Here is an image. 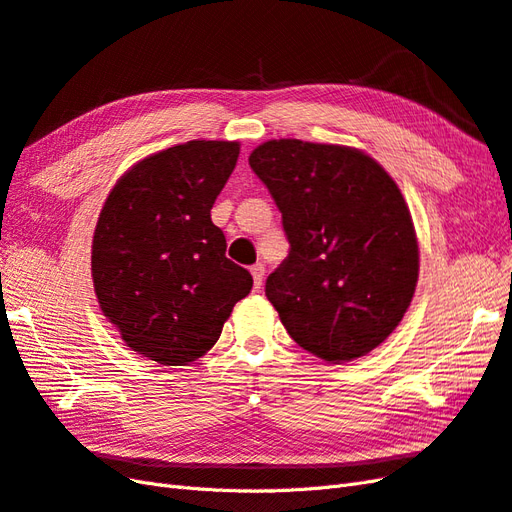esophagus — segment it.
Instances as JSON below:
<instances>
[{"instance_id":"34e87169","label":"esophagus","mask_w":512,"mask_h":512,"mask_svg":"<svg viewBox=\"0 0 512 512\" xmlns=\"http://www.w3.org/2000/svg\"><path fill=\"white\" fill-rule=\"evenodd\" d=\"M264 266L261 264H255L253 268H251V274H253V283H255V289H259L261 287V283H264Z\"/></svg>"}]
</instances>
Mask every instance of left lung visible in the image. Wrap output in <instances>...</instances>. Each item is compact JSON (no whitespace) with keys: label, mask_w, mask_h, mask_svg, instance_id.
I'll return each instance as SVG.
<instances>
[{"label":"left lung","mask_w":512,"mask_h":512,"mask_svg":"<svg viewBox=\"0 0 512 512\" xmlns=\"http://www.w3.org/2000/svg\"><path fill=\"white\" fill-rule=\"evenodd\" d=\"M248 165L283 214L289 255L266 296L289 337L341 364L382 345L410 309L418 238L388 171L347 145L272 139Z\"/></svg>","instance_id":"left-lung-1"}]
</instances>
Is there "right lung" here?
<instances>
[{"instance_id": "obj_1", "label": "right lung", "mask_w": 512, "mask_h": 512, "mask_svg": "<svg viewBox=\"0 0 512 512\" xmlns=\"http://www.w3.org/2000/svg\"><path fill=\"white\" fill-rule=\"evenodd\" d=\"M238 141H186L145 156L115 182L92 240L100 311L133 352L184 367L214 347L253 276L225 257L210 210L238 163Z\"/></svg>"}]
</instances>
